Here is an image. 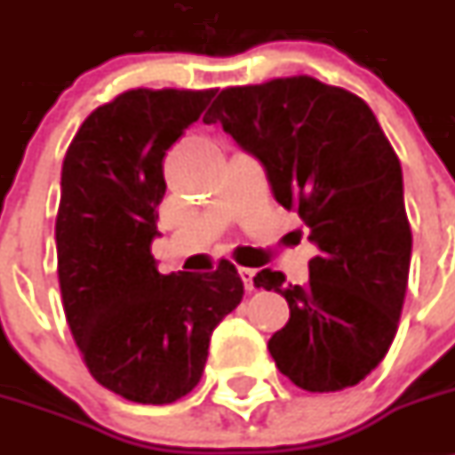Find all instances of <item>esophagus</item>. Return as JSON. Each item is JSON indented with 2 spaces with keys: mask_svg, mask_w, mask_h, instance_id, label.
Instances as JSON below:
<instances>
[{
  "mask_svg": "<svg viewBox=\"0 0 455 455\" xmlns=\"http://www.w3.org/2000/svg\"><path fill=\"white\" fill-rule=\"evenodd\" d=\"M239 275H242L243 287H246L248 292H253V290H255V283H253L255 269H248V267H242V269H239Z\"/></svg>",
  "mask_w": 455,
  "mask_h": 455,
  "instance_id": "1",
  "label": "esophagus"
}]
</instances>
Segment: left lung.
Returning <instances> with one entry per match:
<instances>
[{"label":"left lung","mask_w":455,"mask_h":455,"mask_svg":"<svg viewBox=\"0 0 455 455\" xmlns=\"http://www.w3.org/2000/svg\"><path fill=\"white\" fill-rule=\"evenodd\" d=\"M220 124L265 165L275 202L304 220L317 255L306 285L262 269L255 287L283 294L290 320L269 339L299 389L355 387L394 343L412 230L403 170L371 108L310 76L228 87L202 119Z\"/></svg>","instance_id":"left-lung-1"}]
</instances>
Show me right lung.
I'll use <instances>...</instances> for the list:
<instances>
[{"label":"right lung","instance_id":"obj_1","mask_svg":"<svg viewBox=\"0 0 455 455\" xmlns=\"http://www.w3.org/2000/svg\"><path fill=\"white\" fill-rule=\"evenodd\" d=\"M216 89H131L77 128L61 168L54 225L66 322L89 372L142 405L180 401L200 382L212 331L243 283L220 259L209 274L156 269L165 151Z\"/></svg>","mask_w":455,"mask_h":455}]
</instances>
